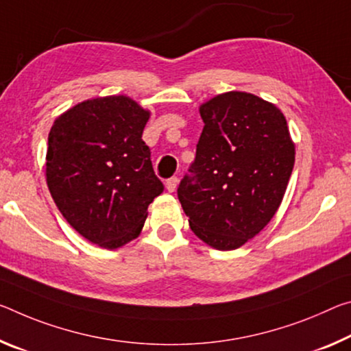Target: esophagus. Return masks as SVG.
<instances>
[{"label":"esophagus","mask_w":351,"mask_h":351,"mask_svg":"<svg viewBox=\"0 0 351 351\" xmlns=\"http://www.w3.org/2000/svg\"><path fill=\"white\" fill-rule=\"evenodd\" d=\"M165 187H167V191L169 192H175L176 191V187H178V178H169V180H167V182H165Z\"/></svg>","instance_id":"obj_1"}]
</instances>
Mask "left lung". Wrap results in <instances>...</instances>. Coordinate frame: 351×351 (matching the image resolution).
Wrapping results in <instances>:
<instances>
[{
    "label": "left lung",
    "instance_id": "8db88e82",
    "mask_svg": "<svg viewBox=\"0 0 351 351\" xmlns=\"http://www.w3.org/2000/svg\"><path fill=\"white\" fill-rule=\"evenodd\" d=\"M204 128L178 198L198 239L236 250L280 208L295 162L286 117L274 103L226 92L199 106Z\"/></svg>",
    "mask_w": 351,
    "mask_h": 351
}]
</instances>
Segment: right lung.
Segmentation results:
<instances>
[{"label": "right lung", "mask_w": 351, "mask_h": 351, "mask_svg": "<svg viewBox=\"0 0 351 351\" xmlns=\"http://www.w3.org/2000/svg\"><path fill=\"white\" fill-rule=\"evenodd\" d=\"M149 110L125 95L77 103L48 134L47 184L64 219L108 250L141 234L148 206L164 191L142 132Z\"/></svg>", "instance_id": "1"}]
</instances>
